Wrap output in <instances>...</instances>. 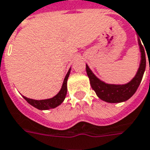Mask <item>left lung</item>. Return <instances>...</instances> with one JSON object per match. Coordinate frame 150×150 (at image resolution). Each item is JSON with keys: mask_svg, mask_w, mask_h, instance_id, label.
<instances>
[{"mask_svg": "<svg viewBox=\"0 0 150 150\" xmlns=\"http://www.w3.org/2000/svg\"><path fill=\"white\" fill-rule=\"evenodd\" d=\"M140 36V35H139ZM141 38V37H140ZM138 37V45L141 52V62L134 78L124 84H112L107 83L100 80L93 74L89 67L86 64V71L90 80L91 87L100 100L109 103H119L126 101L130 97L133 96L142 80L146 67V58L144 53V46L141 44V40Z\"/></svg>", "mask_w": 150, "mask_h": 150, "instance_id": "8db88e82", "label": "left lung"}]
</instances>
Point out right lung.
<instances>
[{"mask_svg":"<svg viewBox=\"0 0 150 150\" xmlns=\"http://www.w3.org/2000/svg\"><path fill=\"white\" fill-rule=\"evenodd\" d=\"M70 73H71V68L69 69L67 74L65 76L62 88H61L57 95L52 97V98L45 99V100H34V99L28 98V97H24V96H23V97L29 104L31 105L32 106H34L36 109H38V110H40L56 108L59 105L62 104L63 102V100H65V98H66L67 93V79L69 75H70Z\"/></svg>","mask_w":150,"mask_h":150,"instance_id":"1","label":"right lung"}]
</instances>
